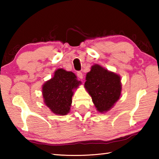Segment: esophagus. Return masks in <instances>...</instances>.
<instances>
[{"label":"esophagus","instance_id":"1","mask_svg":"<svg viewBox=\"0 0 159 159\" xmlns=\"http://www.w3.org/2000/svg\"><path fill=\"white\" fill-rule=\"evenodd\" d=\"M77 76H78V77H79V79H82L83 78V74H82V72H80V71H78Z\"/></svg>","mask_w":159,"mask_h":159}]
</instances>
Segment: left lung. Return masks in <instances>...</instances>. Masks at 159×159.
Here are the masks:
<instances>
[{
    "label": "left lung",
    "mask_w": 159,
    "mask_h": 159,
    "mask_svg": "<svg viewBox=\"0 0 159 159\" xmlns=\"http://www.w3.org/2000/svg\"><path fill=\"white\" fill-rule=\"evenodd\" d=\"M85 79V88L97 110L101 113L108 111L120 96L121 83L119 75L95 64L86 75Z\"/></svg>",
    "instance_id": "left-lung-1"
}]
</instances>
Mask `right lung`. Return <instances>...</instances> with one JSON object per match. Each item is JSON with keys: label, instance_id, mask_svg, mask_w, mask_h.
Instances as JSON below:
<instances>
[{"label": "right lung", "instance_id": "obj_1", "mask_svg": "<svg viewBox=\"0 0 159 159\" xmlns=\"http://www.w3.org/2000/svg\"><path fill=\"white\" fill-rule=\"evenodd\" d=\"M80 83L73 72L58 69L42 88L44 102L54 114L64 116L70 111L73 90Z\"/></svg>", "mask_w": 159, "mask_h": 159}]
</instances>
